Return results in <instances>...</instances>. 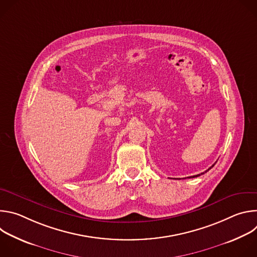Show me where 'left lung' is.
<instances>
[{
  "label": "left lung",
  "instance_id": "8db88e82",
  "mask_svg": "<svg viewBox=\"0 0 257 257\" xmlns=\"http://www.w3.org/2000/svg\"><path fill=\"white\" fill-rule=\"evenodd\" d=\"M213 166H214V164H213V165H212V166H211V167H210V168H209V169H208V170H210V169H211V168H212V167H213ZM208 170H206V171H205V172H203V173H201V174H198V175H195V176H191V177H189V178H195V177H198V176H200V175H202V174H204V173H206V172H207V171H208Z\"/></svg>",
  "mask_w": 257,
  "mask_h": 257
}]
</instances>
